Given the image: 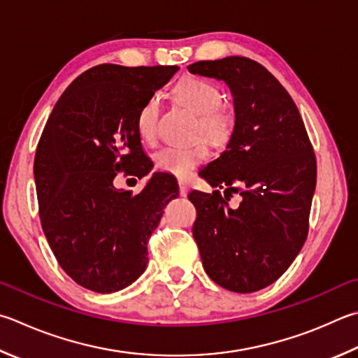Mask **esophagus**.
I'll use <instances>...</instances> for the list:
<instances>
[{"instance_id": "obj_1", "label": "esophagus", "mask_w": 358, "mask_h": 358, "mask_svg": "<svg viewBox=\"0 0 358 358\" xmlns=\"http://www.w3.org/2000/svg\"><path fill=\"white\" fill-rule=\"evenodd\" d=\"M178 186H180V196L186 197L187 192H189V186H187V181L185 178L178 180Z\"/></svg>"}]
</instances>
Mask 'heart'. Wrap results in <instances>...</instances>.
<instances>
[{
    "mask_svg": "<svg viewBox=\"0 0 358 358\" xmlns=\"http://www.w3.org/2000/svg\"><path fill=\"white\" fill-rule=\"evenodd\" d=\"M173 95L181 105L197 114V134H203L213 144H224L233 131V120L225 109L220 108L222 94L213 83L197 76H186L173 87ZM161 103L157 95L148 96L136 117V127L142 141L157 139ZM210 155L205 142H197L191 147H166L155 155V167L177 177H185L194 167L201 164Z\"/></svg>",
    "mask_w": 358,
    "mask_h": 358,
    "instance_id": "obj_1",
    "label": "heart"
}]
</instances>
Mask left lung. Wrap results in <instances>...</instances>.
<instances>
[{
	"instance_id": "obj_1",
	"label": "left lung",
	"mask_w": 358,
	"mask_h": 358,
	"mask_svg": "<svg viewBox=\"0 0 358 358\" xmlns=\"http://www.w3.org/2000/svg\"><path fill=\"white\" fill-rule=\"evenodd\" d=\"M187 70L222 80L231 90V138L200 175L225 189L227 199L233 190L243 197L231 210L218 189L192 191V235L213 282L229 291L255 292L289 268L307 239L316 186L313 147L296 103L262 64L230 56L194 62Z\"/></svg>"
}]
</instances>
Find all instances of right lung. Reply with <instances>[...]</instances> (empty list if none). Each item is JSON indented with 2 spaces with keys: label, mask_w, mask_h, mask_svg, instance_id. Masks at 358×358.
Instances as JSON below:
<instances>
[{
  "label": "right lung",
  "mask_w": 358,
  "mask_h": 358,
  "mask_svg": "<svg viewBox=\"0 0 358 358\" xmlns=\"http://www.w3.org/2000/svg\"><path fill=\"white\" fill-rule=\"evenodd\" d=\"M177 70L95 66L66 89L43 128L34 158L42 229L61 268L90 291L108 294L138 280L148 238L178 196L164 172L136 196L113 185L117 172L142 178L152 171L136 117Z\"/></svg>",
  "instance_id": "right-lung-1"
}]
</instances>
